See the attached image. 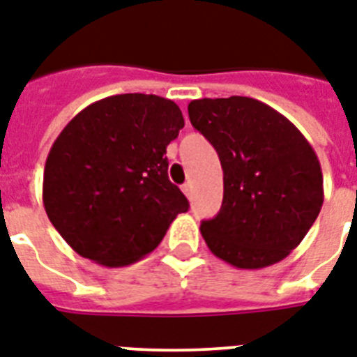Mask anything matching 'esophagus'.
Returning <instances> with one entry per match:
<instances>
[{"instance_id":"1","label":"esophagus","mask_w":357,"mask_h":357,"mask_svg":"<svg viewBox=\"0 0 357 357\" xmlns=\"http://www.w3.org/2000/svg\"><path fill=\"white\" fill-rule=\"evenodd\" d=\"M181 190H183L187 198H190V196H192V183H190V181H187V183L181 187Z\"/></svg>"}]
</instances>
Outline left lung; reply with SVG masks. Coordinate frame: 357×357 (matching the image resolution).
Here are the masks:
<instances>
[{"label":"left lung","instance_id":"left-lung-1","mask_svg":"<svg viewBox=\"0 0 357 357\" xmlns=\"http://www.w3.org/2000/svg\"><path fill=\"white\" fill-rule=\"evenodd\" d=\"M189 119L224 170L222 207L200 226L209 250L248 271L285 259L324 202L315 150L294 123L254 98L195 100Z\"/></svg>","mask_w":357,"mask_h":357}]
</instances>
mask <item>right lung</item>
<instances>
[{
	"label": "right lung",
	"instance_id": "add662e5",
	"mask_svg": "<svg viewBox=\"0 0 357 357\" xmlns=\"http://www.w3.org/2000/svg\"><path fill=\"white\" fill-rule=\"evenodd\" d=\"M183 126L178 105L153 94L103 98L70 120L47 153L42 200L77 254L123 266L157 248L189 209L167 159Z\"/></svg>",
	"mask_w": 357,
	"mask_h": 357
}]
</instances>
